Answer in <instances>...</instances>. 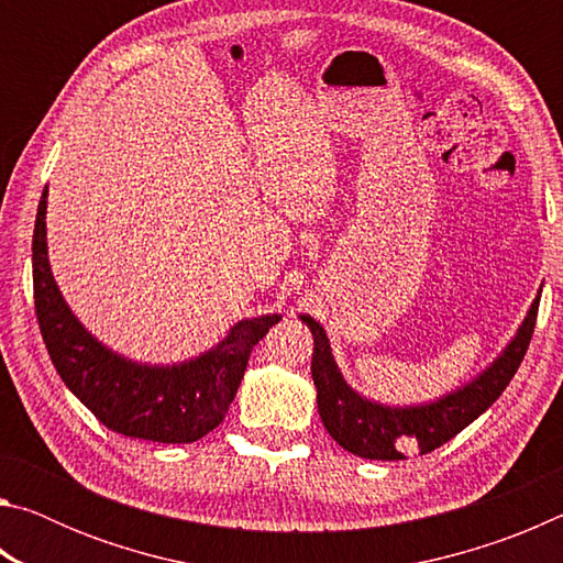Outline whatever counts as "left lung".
<instances>
[{
	"mask_svg": "<svg viewBox=\"0 0 563 563\" xmlns=\"http://www.w3.org/2000/svg\"><path fill=\"white\" fill-rule=\"evenodd\" d=\"M539 298L531 302L529 316L523 318L507 350L494 360L489 369L472 379L456 393L437 399L432 405L419 407H385L360 397L345 379L332 357L330 340L318 320L300 316V320L312 330L316 352H312V383L318 387V412L325 430L342 450H347L365 460H405L409 452L427 454L450 442L466 424L497 402L507 389L511 377L517 375L523 355L537 325Z\"/></svg>",
	"mask_w": 563,
	"mask_h": 563,
	"instance_id": "8db88e82",
	"label": "left lung"
}]
</instances>
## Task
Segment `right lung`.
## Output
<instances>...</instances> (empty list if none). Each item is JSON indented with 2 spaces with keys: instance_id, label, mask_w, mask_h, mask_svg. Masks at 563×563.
Segmentation results:
<instances>
[{
  "instance_id": "right-lung-1",
  "label": "right lung",
  "mask_w": 563,
  "mask_h": 563,
  "mask_svg": "<svg viewBox=\"0 0 563 563\" xmlns=\"http://www.w3.org/2000/svg\"><path fill=\"white\" fill-rule=\"evenodd\" d=\"M46 188L36 208L32 271L34 308L44 345L64 385L93 417L123 437L188 444L223 422L253 347L280 316L235 322L201 357L170 367L139 365L117 355L74 318L46 258Z\"/></svg>"
}]
</instances>
